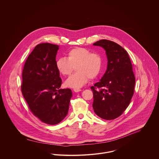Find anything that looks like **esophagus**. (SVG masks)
I'll use <instances>...</instances> for the list:
<instances>
[{"label": "esophagus", "mask_w": 159, "mask_h": 159, "mask_svg": "<svg viewBox=\"0 0 159 159\" xmlns=\"http://www.w3.org/2000/svg\"><path fill=\"white\" fill-rule=\"evenodd\" d=\"M73 91L75 92H78L81 91V89H80L79 88H75V89H73Z\"/></svg>", "instance_id": "esophagus-1"}]
</instances>
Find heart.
Returning a JSON list of instances; mask_svg holds the SVG:
<instances>
[{"label": "heart", "instance_id": "1", "mask_svg": "<svg viewBox=\"0 0 159 159\" xmlns=\"http://www.w3.org/2000/svg\"><path fill=\"white\" fill-rule=\"evenodd\" d=\"M56 67L59 73L68 76L75 67L76 73L66 81L65 85L71 88H80L89 80L97 78L103 68V58L97 52H92L84 48H75L67 54V59L60 57L56 61Z\"/></svg>", "mask_w": 159, "mask_h": 159}]
</instances>
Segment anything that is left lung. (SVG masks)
Instances as JSON below:
<instances>
[{
	"label": "left lung",
	"instance_id": "8db88e82",
	"mask_svg": "<svg viewBox=\"0 0 159 159\" xmlns=\"http://www.w3.org/2000/svg\"><path fill=\"white\" fill-rule=\"evenodd\" d=\"M103 48L108 58L107 70L91 88L95 113L105 120L120 116L129 105L134 93L135 78L127 52L117 43L101 40L93 44Z\"/></svg>",
	"mask_w": 159,
	"mask_h": 159
}]
</instances>
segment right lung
Returning a JSON list of instances; mask_svg holds the SVG:
<instances>
[{
	"instance_id": "right-lung-1",
	"label": "right lung",
	"mask_w": 159,
	"mask_h": 159,
	"mask_svg": "<svg viewBox=\"0 0 159 159\" xmlns=\"http://www.w3.org/2000/svg\"><path fill=\"white\" fill-rule=\"evenodd\" d=\"M58 49L57 45H37L29 55L22 73L21 89L30 111L49 125L65 118L72 97L70 89H59L62 80L56 67Z\"/></svg>"
}]
</instances>
